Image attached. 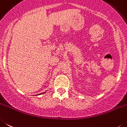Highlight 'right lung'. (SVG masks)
Wrapping results in <instances>:
<instances>
[{"mask_svg":"<svg viewBox=\"0 0 127 127\" xmlns=\"http://www.w3.org/2000/svg\"><path fill=\"white\" fill-rule=\"evenodd\" d=\"M42 94H44V93H42Z\"/></svg>","mask_w":127,"mask_h":127,"instance_id":"right-lung-1","label":"right lung"}]
</instances>
